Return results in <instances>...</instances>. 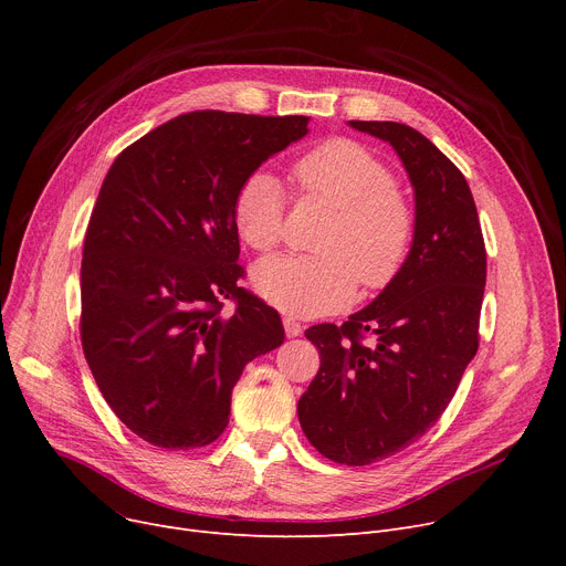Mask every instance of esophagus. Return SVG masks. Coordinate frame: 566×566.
Returning a JSON list of instances; mask_svg holds the SVG:
<instances>
[{"instance_id":"34e87169","label":"esophagus","mask_w":566,"mask_h":566,"mask_svg":"<svg viewBox=\"0 0 566 566\" xmlns=\"http://www.w3.org/2000/svg\"><path fill=\"white\" fill-rule=\"evenodd\" d=\"M282 323H284V331H286V335L289 337H298V335H303V325L295 321L293 316H284L282 318Z\"/></svg>"}]
</instances>
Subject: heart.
Returning <instances> with one entry per match:
<instances>
[{
    "mask_svg": "<svg viewBox=\"0 0 566 566\" xmlns=\"http://www.w3.org/2000/svg\"><path fill=\"white\" fill-rule=\"evenodd\" d=\"M305 192L337 208L325 229L321 256L280 254L263 259L252 282L263 298L295 316H323L346 307L358 291L388 289L410 259L418 216L397 190V176L365 144L333 137L295 163ZM286 192L277 178L256 169L243 178L231 203V220L241 241L273 250L284 233Z\"/></svg>",
    "mask_w": 566,
    "mask_h": 566,
    "instance_id": "heart-1",
    "label": "heart"
}]
</instances>
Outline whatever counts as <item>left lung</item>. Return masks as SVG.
Wrapping results in <instances>:
<instances>
[{
	"mask_svg": "<svg viewBox=\"0 0 566 566\" xmlns=\"http://www.w3.org/2000/svg\"><path fill=\"white\" fill-rule=\"evenodd\" d=\"M350 126L399 154L418 233L403 273L371 305L305 333L321 367L298 418L325 459L369 465L420 440L450 406L480 346L486 248L465 176L422 133L397 122Z\"/></svg>",
	"mask_w": 566,
	"mask_h": 566,
	"instance_id": "8db88e82",
	"label": "left lung"
}]
</instances>
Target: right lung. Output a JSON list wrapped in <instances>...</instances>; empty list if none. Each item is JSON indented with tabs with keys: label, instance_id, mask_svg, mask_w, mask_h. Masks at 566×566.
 Returning a JSON list of instances; mask_svg holds the SVG:
<instances>
[{
	"label": "right lung",
	"instance_id": "obj_1",
	"mask_svg": "<svg viewBox=\"0 0 566 566\" xmlns=\"http://www.w3.org/2000/svg\"><path fill=\"white\" fill-rule=\"evenodd\" d=\"M307 122L188 112L124 148L105 176L84 235L80 337L116 418L156 448L218 440L245 365L284 342L280 314L238 284L231 203Z\"/></svg>",
	"mask_w": 566,
	"mask_h": 566
}]
</instances>
